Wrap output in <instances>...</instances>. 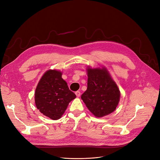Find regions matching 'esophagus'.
<instances>
[{
  "mask_svg": "<svg viewBox=\"0 0 160 160\" xmlns=\"http://www.w3.org/2000/svg\"><path fill=\"white\" fill-rule=\"evenodd\" d=\"M75 94L77 97H80V91H77V92H75Z\"/></svg>",
  "mask_w": 160,
  "mask_h": 160,
  "instance_id": "1",
  "label": "esophagus"
}]
</instances>
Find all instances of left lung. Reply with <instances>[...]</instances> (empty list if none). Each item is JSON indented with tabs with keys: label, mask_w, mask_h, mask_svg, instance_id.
I'll list each match as a JSON object with an SVG mask.
<instances>
[{
	"label": "left lung",
	"mask_w": 160,
	"mask_h": 160,
	"mask_svg": "<svg viewBox=\"0 0 160 160\" xmlns=\"http://www.w3.org/2000/svg\"><path fill=\"white\" fill-rule=\"evenodd\" d=\"M88 89L81 98L86 107L97 118L113 112L120 100V91L107 69L88 68Z\"/></svg>",
	"instance_id": "1"
}]
</instances>
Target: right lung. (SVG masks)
<instances>
[{"label":"right lung","instance_id":"add662e5","mask_svg":"<svg viewBox=\"0 0 160 160\" xmlns=\"http://www.w3.org/2000/svg\"><path fill=\"white\" fill-rule=\"evenodd\" d=\"M75 98V93L69 89L67 83L62 78V72L55 69L45 72L35 91L37 108L53 120L60 119L69 103Z\"/></svg>","mask_w":160,"mask_h":160}]
</instances>
